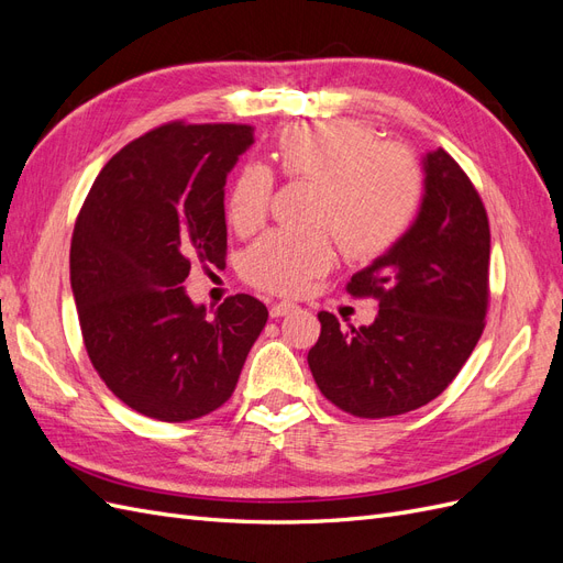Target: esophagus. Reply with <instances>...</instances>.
I'll return each mask as SVG.
<instances>
[{"mask_svg":"<svg viewBox=\"0 0 563 563\" xmlns=\"http://www.w3.org/2000/svg\"><path fill=\"white\" fill-rule=\"evenodd\" d=\"M296 310V305L294 302H275L269 308V317L272 319H277V317H286L288 312H294Z\"/></svg>","mask_w":563,"mask_h":563,"instance_id":"34e87169","label":"esophagus"}]
</instances>
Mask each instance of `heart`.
<instances>
[{
	"instance_id": "b5f03b06",
	"label": "heart",
	"mask_w": 563,
	"mask_h": 563,
	"mask_svg": "<svg viewBox=\"0 0 563 563\" xmlns=\"http://www.w3.org/2000/svg\"><path fill=\"white\" fill-rule=\"evenodd\" d=\"M275 162L288 180L319 183L314 220L332 230L352 261H373L395 249L422 209L424 174L413 152L380 143L376 131L350 119L284 129ZM272 192L269 168L246 164L228 197L232 228L242 234L258 230ZM333 261L335 244L328 230H275L244 253L242 275L263 291L298 296Z\"/></svg>"
}]
</instances>
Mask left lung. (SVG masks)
I'll return each instance as SVG.
<instances>
[{"label":"left lung","mask_w":563,"mask_h":563,"mask_svg":"<svg viewBox=\"0 0 563 563\" xmlns=\"http://www.w3.org/2000/svg\"><path fill=\"white\" fill-rule=\"evenodd\" d=\"M490 230L484 201L446 150L424 157L413 228L347 282L376 298L371 327L343 329L319 312L308 364L321 395L356 418L401 416L430 404L467 362L486 327Z\"/></svg>","instance_id":"8db88e82"}]
</instances>
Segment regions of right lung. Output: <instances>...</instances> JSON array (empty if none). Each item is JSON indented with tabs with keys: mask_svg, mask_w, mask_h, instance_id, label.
I'll return each mask as SVG.
<instances>
[{
	"mask_svg": "<svg viewBox=\"0 0 563 563\" xmlns=\"http://www.w3.org/2000/svg\"><path fill=\"white\" fill-rule=\"evenodd\" d=\"M249 124L168 122L124 145L84 199L70 244L79 329L96 373L133 411L185 422L223 406L267 321L249 294L213 317L180 286L228 253L225 178Z\"/></svg>",
	"mask_w": 563,
	"mask_h": 563,
	"instance_id": "add662e5",
	"label": "right lung"
}]
</instances>
